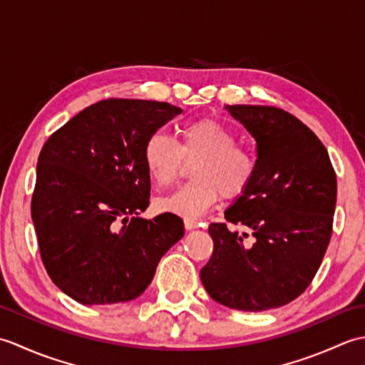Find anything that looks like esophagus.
I'll return each mask as SVG.
<instances>
[{
    "label": "esophagus",
    "mask_w": 365,
    "mask_h": 365,
    "mask_svg": "<svg viewBox=\"0 0 365 365\" xmlns=\"http://www.w3.org/2000/svg\"><path fill=\"white\" fill-rule=\"evenodd\" d=\"M200 224L197 221H192V220H185V229L187 230H192V229H197Z\"/></svg>",
    "instance_id": "34e87169"
}]
</instances>
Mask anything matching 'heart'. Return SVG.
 <instances>
[{
  "mask_svg": "<svg viewBox=\"0 0 365 365\" xmlns=\"http://www.w3.org/2000/svg\"><path fill=\"white\" fill-rule=\"evenodd\" d=\"M234 131L215 119L190 122L180 130L178 144L173 138L157 131L147 138L143 160L147 174L158 187L174 183L185 161H194L192 180L161 197V210L199 218L218 196L237 197L250 187L255 173L252 155L235 144Z\"/></svg>",
  "mask_w": 365,
  "mask_h": 365,
  "instance_id": "obj_1",
  "label": "heart"
}]
</instances>
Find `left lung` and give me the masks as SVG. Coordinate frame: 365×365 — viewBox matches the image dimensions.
<instances>
[{
	"mask_svg": "<svg viewBox=\"0 0 365 365\" xmlns=\"http://www.w3.org/2000/svg\"><path fill=\"white\" fill-rule=\"evenodd\" d=\"M257 143L252 180L224 212L251 229L247 245L224 222L208 226L213 254L200 269L207 293L245 312L281 307L304 292L331 240L337 182L327 147L294 115L274 106L226 105Z\"/></svg>",
	"mask_w": 365,
	"mask_h": 365,
	"instance_id": "left-lung-1",
	"label": "left lung"
}]
</instances>
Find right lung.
<instances>
[{
  "mask_svg": "<svg viewBox=\"0 0 365 365\" xmlns=\"http://www.w3.org/2000/svg\"><path fill=\"white\" fill-rule=\"evenodd\" d=\"M180 113L165 102L103 100L43 144L31 216L46 273L72 299L94 306L138 298L183 237L174 213L139 218L150 199L144 144Z\"/></svg>",
  "mask_w": 365,
  "mask_h": 365,
  "instance_id": "obj_1",
  "label": "right lung"
}]
</instances>
